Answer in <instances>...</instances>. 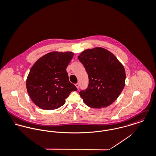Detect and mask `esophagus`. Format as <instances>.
Wrapping results in <instances>:
<instances>
[{"label": "esophagus", "instance_id": "1", "mask_svg": "<svg viewBox=\"0 0 156 156\" xmlns=\"http://www.w3.org/2000/svg\"><path fill=\"white\" fill-rule=\"evenodd\" d=\"M75 85H76V87H77V89H79V84L78 83H76V84H75Z\"/></svg>", "mask_w": 156, "mask_h": 156}]
</instances>
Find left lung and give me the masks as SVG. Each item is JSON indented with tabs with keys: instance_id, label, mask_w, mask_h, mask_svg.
I'll use <instances>...</instances> for the list:
<instances>
[{
	"instance_id": "obj_1",
	"label": "left lung",
	"mask_w": 156,
	"mask_h": 156,
	"mask_svg": "<svg viewBox=\"0 0 156 156\" xmlns=\"http://www.w3.org/2000/svg\"><path fill=\"white\" fill-rule=\"evenodd\" d=\"M78 59L89 77L88 88L79 92L84 103L93 108L111 105L125 86L123 66L111 52L101 47L86 50Z\"/></svg>"
}]
</instances>
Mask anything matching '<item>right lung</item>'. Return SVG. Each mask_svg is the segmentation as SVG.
<instances>
[{
  "mask_svg": "<svg viewBox=\"0 0 156 156\" xmlns=\"http://www.w3.org/2000/svg\"><path fill=\"white\" fill-rule=\"evenodd\" d=\"M73 53H48L31 68L26 80V88L32 101L44 110L63 106L72 91L77 89L69 81L66 71Z\"/></svg>",
  "mask_w": 156,
  "mask_h": 156,
  "instance_id": "obj_1",
  "label": "right lung"
}]
</instances>
